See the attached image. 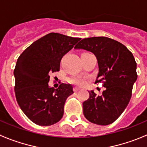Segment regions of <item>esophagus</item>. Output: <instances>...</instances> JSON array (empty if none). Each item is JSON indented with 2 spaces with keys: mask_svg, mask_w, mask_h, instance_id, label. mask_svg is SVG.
I'll list each match as a JSON object with an SVG mask.
<instances>
[{
  "mask_svg": "<svg viewBox=\"0 0 147 147\" xmlns=\"http://www.w3.org/2000/svg\"><path fill=\"white\" fill-rule=\"evenodd\" d=\"M79 90H80V88H78V87H74V89H73V90H74V92H78Z\"/></svg>",
  "mask_w": 147,
  "mask_h": 147,
  "instance_id": "34e87169",
  "label": "esophagus"
}]
</instances>
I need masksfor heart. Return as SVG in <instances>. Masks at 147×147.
<instances>
[{
    "label": "heart",
    "mask_w": 147,
    "mask_h": 147,
    "mask_svg": "<svg viewBox=\"0 0 147 147\" xmlns=\"http://www.w3.org/2000/svg\"><path fill=\"white\" fill-rule=\"evenodd\" d=\"M70 82L78 86H82L85 84V80L82 78H74L70 80Z\"/></svg>",
    "instance_id": "heart-1"
}]
</instances>
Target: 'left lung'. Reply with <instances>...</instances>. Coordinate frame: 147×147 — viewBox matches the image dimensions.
<instances>
[{"instance_id": "obj_1", "label": "left lung", "mask_w": 147, "mask_h": 147, "mask_svg": "<svg viewBox=\"0 0 147 147\" xmlns=\"http://www.w3.org/2000/svg\"><path fill=\"white\" fill-rule=\"evenodd\" d=\"M92 52L98 63L96 83L102 82V95L89 91L83 102V114L88 121L98 125L113 123L121 115L131 97L137 79V63L132 53L121 42L107 37L82 39L75 46Z\"/></svg>"}]
</instances>
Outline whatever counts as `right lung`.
<instances>
[{"label":"right lung","mask_w":147,"mask_h":147,"mask_svg":"<svg viewBox=\"0 0 147 147\" xmlns=\"http://www.w3.org/2000/svg\"><path fill=\"white\" fill-rule=\"evenodd\" d=\"M81 40L50 32L35 41L18 58L14 69L16 100L35 124L50 126L62 119L67 98L73 94L71 84L49 87L50 75L60 69L63 56Z\"/></svg>","instance_id":"add662e5"}]
</instances>
